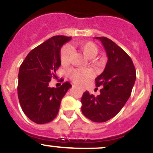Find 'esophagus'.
<instances>
[{
    "instance_id": "1",
    "label": "esophagus",
    "mask_w": 153,
    "mask_h": 153,
    "mask_svg": "<svg viewBox=\"0 0 153 153\" xmlns=\"http://www.w3.org/2000/svg\"><path fill=\"white\" fill-rule=\"evenodd\" d=\"M84 90V89H83V88H82V90Z\"/></svg>"
}]
</instances>
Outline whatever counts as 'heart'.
Masks as SVG:
<instances>
[{
	"label": "heart",
	"instance_id": "heart-1",
	"mask_svg": "<svg viewBox=\"0 0 153 153\" xmlns=\"http://www.w3.org/2000/svg\"><path fill=\"white\" fill-rule=\"evenodd\" d=\"M80 49L83 51L86 57L93 58L97 54L98 48L96 44L92 42H81L78 45ZM72 50L68 45L64 46L60 51V61L62 64H66L70 58ZM93 75L92 70L90 69H72L69 71V77L71 79L78 84H83Z\"/></svg>",
	"mask_w": 153,
	"mask_h": 153
}]
</instances>
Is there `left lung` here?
<instances>
[{
    "mask_svg": "<svg viewBox=\"0 0 153 153\" xmlns=\"http://www.w3.org/2000/svg\"><path fill=\"white\" fill-rule=\"evenodd\" d=\"M103 45L108 62L105 70L95 79L102 87L97 96L86 91L81 98V111L90 120L104 123L115 117L130 97L136 80V70L131 57L107 37H95Z\"/></svg>",
    "mask_w": 153,
    "mask_h": 153,
    "instance_id": "1",
    "label": "left lung"
}]
</instances>
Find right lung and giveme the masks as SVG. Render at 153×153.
Returning <instances> with one entry per match:
<instances>
[{"label": "right lung", "instance_id": "1", "mask_svg": "<svg viewBox=\"0 0 153 153\" xmlns=\"http://www.w3.org/2000/svg\"><path fill=\"white\" fill-rule=\"evenodd\" d=\"M71 36H54L30 51L19 72L18 97L25 115L37 124H45L57 117L60 102L72 87L68 81L60 87H50L61 65L60 49Z\"/></svg>", "mask_w": 153, "mask_h": 153}]
</instances>
